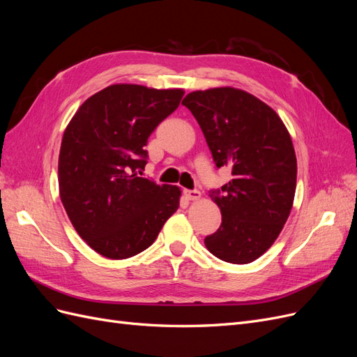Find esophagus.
<instances>
[{"instance_id": "34e87169", "label": "esophagus", "mask_w": 357, "mask_h": 357, "mask_svg": "<svg viewBox=\"0 0 357 357\" xmlns=\"http://www.w3.org/2000/svg\"><path fill=\"white\" fill-rule=\"evenodd\" d=\"M183 193H185V197H186L189 201H197V199L201 198V192L197 190V189H193V190H188V189H186Z\"/></svg>"}]
</instances>
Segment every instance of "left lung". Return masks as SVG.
Wrapping results in <instances>:
<instances>
[{
	"label": "left lung",
	"mask_w": 357,
	"mask_h": 357,
	"mask_svg": "<svg viewBox=\"0 0 357 357\" xmlns=\"http://www.w3.org/2000/svg\"><path fill=\"white\" fill-rule=\"evenodd\" d=\"M199 123L218 168L232 178L210 198L220 228L205 247L229 264H250L274 244L294 205L296 155L282 119L264 101L235 88L195 91L181 102Z\"/></svg>",
	"instance_id": "left-lung-1"
}]
</instances>
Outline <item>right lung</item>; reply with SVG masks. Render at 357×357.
Returning a JSON list of instances; mask_svg holds the SVG:
<instances>
[{
  "instance_id": "obj_1",
  "label": "right lung",
  "mask_w": 357,
  "mask_h": 357,
  "mask_svg": "<svg viewBox=\"0 0 357 357\" xmlns=\"http://www.w3.org/2000/svg\"><path fill=\"white\" fill-rule=\"evenodd\" d=\"M183 95V89L112 84L70 121L58 162L59 195L74 229L96 253L138 255L177 211L180 188L138 174L147 164V138Z\"/></svg>"
}]
</instances>
